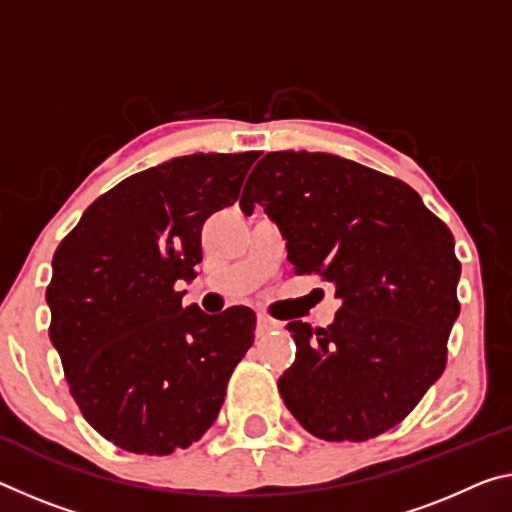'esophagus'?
I'll use <instances>...</instances> for the list:
<instances>
[{"instance_id": "esophagus-1", "label": "esophagus", "mask_w": 512, "mask_h": 512, "mask_svg": "<svg viewBox=\"0 0 512 512\" xmlns=\"http://www.w3.org/2000/svg\"><path fill=\"white\" fill-rule=\"evenodd\" d=\"M280 328H282L280 321H275V319H271V316H266V314H257V337H266V335H269V332L280 330Z\"/></svg>"}]
</instances>
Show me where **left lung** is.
Masks as SVG:
<instances>
[{"label": "left lung", "mask_w": 512, "mask_h": 512, "mask_svg": "<svg viewBox=\"0 0 512 512\" xmlns=\"http://www.w3.org/2000/svg\"><path fill=\"white\" fill-rule=\"evenodd\" d=\"M241 209L262 207L296 273L342 300L328 328L289 321L296 362L278 389L298 424L328 442H364L410 415L446 364L460 262L449 227L415 189L328 152L257 161Z\"/></svg>", "instance_id": "1"}]
</instances>
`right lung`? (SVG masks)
I'll return each instance as SVG.
<instances>
[{"mask_svg":"<svg viewBox=\"0 0 512 512\" xmlns=\"http://www.w3.org/2000/svg\"><path fill=\"white\" fill-rule=\"evenodd\" d=\"M259 152L186 154L97 198L52 259L50 339L72 399L120 449L168 456L198 442L255 342V312L182 307L202 223L239 198Z\"/></svg>","mask_w":512,"mask_h":512,"instance_id":"right-lung-1","label":"right lung"}]
</instances>
